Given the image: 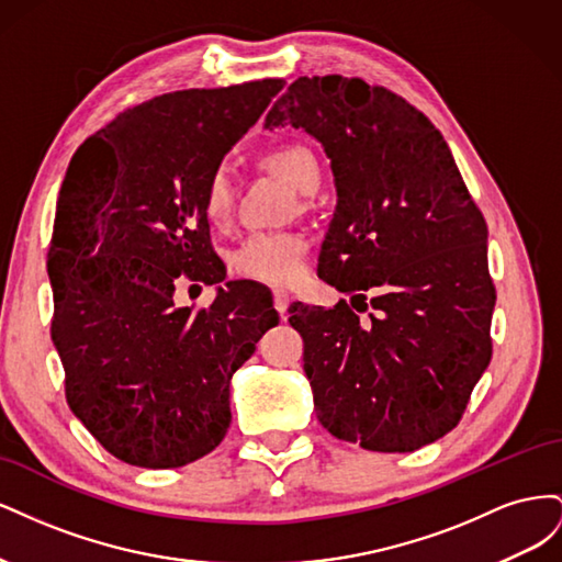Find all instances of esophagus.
Segmentation results:
<instances>
[{"mask_svg":"<svg viewBox=\"0 0 562 562\" xmlns=\"http://www.w3.org/2000/svg\"><path fill=\"white\" fill-rule=\"evenodd\" d=\"M288 304H291V295H288L285 291H274V310L281 314V318H285Z\"/></svg>","mask_w":562,"mask_h":562,"instance_id":"1","label":"esophagus"}]
</instances>
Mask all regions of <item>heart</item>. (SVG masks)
Instances as JSON below:
<instances>
[{
  "label": "heart",
  "mask_w": 562,
  "mask_h": 562,
  "mask_svg": "<svg viewBox=\"0 0 562 562\" xmlns=\"http://www.w3.org/2000/svg\"><path fill=\"white\" fill-rule=\"evenodd\" d=\"M267 166L300 194H314L321 168L310 149L285 145L267 155ZM201 206L213 225H223L234 209V180L227 166H217L203 184ZM310 244L295 232H258L234 250L232 262L241 277L269 285H291L307 267Z\"/></svg>",
  "instance_id": "obj_1"
}]
</instances>
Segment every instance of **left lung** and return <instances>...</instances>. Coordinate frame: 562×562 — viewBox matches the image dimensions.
Segmentation results:
<instances>
[{"instance_id":"1","label":"left lung","mask_w":562,"mask_h":562,"mask_svg":"<svg viewBox=\"0 0 562 562\" xmlns=\"http://www.w3.org/2000/svg\"><path fill=\"white\" fill-rule=\"evenodd\" d=\"M265 124L302 128L326 151L337 206L318 277L376 310L366 324L347 302L288 310L318 422L372 452L434 443L490 366L497 297L485 220L448 143L396 93L337 75L293 81Z\"/></svg>"}]
</instances>
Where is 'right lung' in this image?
Instances as JSON below:
<instances>
[{"mask_svg":"<svg viewBox=\"0 0 562 562\" xmlns=\"http://www.w3.org/2000/svg\"><path fill=\"white\" fill-rule=\"evenodd\" d=\"M283 83L151 98L67 166L46 262L50 337L67 405L126 464L178 469L215 450L232 422V375L279 323L262 288L225 283L201 196ZM180 280L217 284L212 307L176 308Z\"/></svg>","mask_w":562,"mask_h":562,"instance_id":"obj_1","label":"right lung"}]
</instances>
